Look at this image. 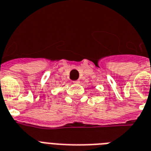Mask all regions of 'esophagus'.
<instances>
[{
    "instance_id": "esophagus-1",
    "label": "esophagus",
    "mask_w": 151,
    "mask_h": 151,
    "mask_svg": "<svg viewBox=\"0 0 151 151\" xmlns=\"http://www.w3.org/2000/svg\"><path fill=\"white\" fill-rule=\"evenodd\" d=\"M73 83H79V80H76V81H74V82H73Z\"/></svg>"
}]
</instances>
